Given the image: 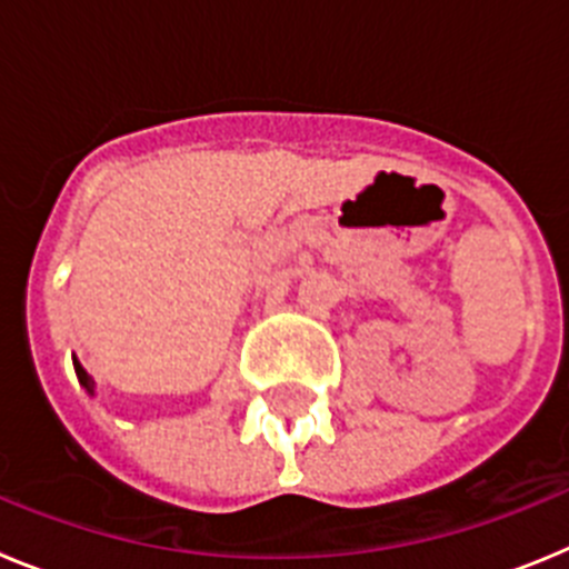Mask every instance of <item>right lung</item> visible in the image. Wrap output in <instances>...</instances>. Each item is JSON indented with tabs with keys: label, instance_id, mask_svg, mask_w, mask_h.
Listing matches in <instances>:
<instances>
[{
	"label": "right lung",
	"instance_id": "right-lung-1",
	"mask_svg": "<svg viewBox=\"0 0 569 569\" xmlns=\"http://www.w3.org/2000/svg\"><path fill=\"white\" fill-rule=\"evenodd\" d=\"M73 370H77V379H79V385H82L84 390H88V396H93V393H97V390H93V379H90V376L84 373V367L79 365V359H73Z\"/></svg>",
	"mask_w": 569,
	"mask_h": 569
}]
</instances>
